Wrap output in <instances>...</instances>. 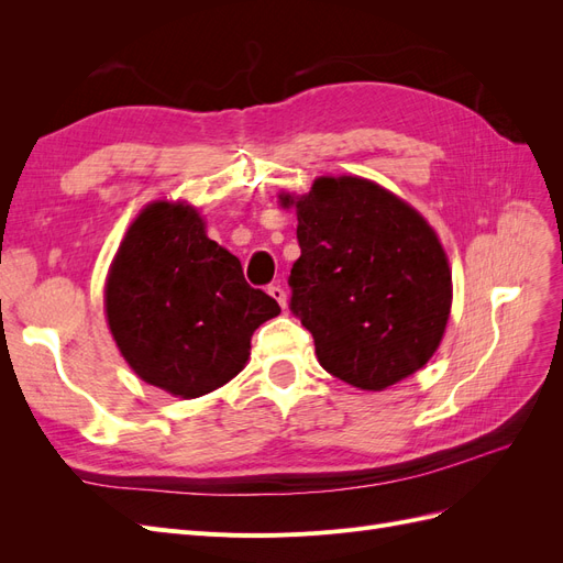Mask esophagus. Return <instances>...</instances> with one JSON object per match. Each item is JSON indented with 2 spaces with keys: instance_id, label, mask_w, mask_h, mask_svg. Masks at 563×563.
<instances>
[{
  "instance_id": "obj_1",
  "label": "esophagus",
  "mask_w": 563,
  "mask_h": 563,
  "mask_svg": "<svg viewBox=\"0 0 563 563\" xmlns=\"http://www.w3.org/2000/svg\"><path fill=\"white\" fill-rule=\"evenodd\" d=\"M267 294H269L272 298H275V300L282 305V308H286V291H284V288H282L279 284L267 286Z\"/></svg>"
}]
</instances>
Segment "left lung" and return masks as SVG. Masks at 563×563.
Instances as JSON below:
<instances>
[{"mask_svg": "<svg viewBox=\"0 0 563 563\" xmlns=\"http://www.w3.org/2000/svg\"><path fill=\"white\" fill-rule=\"evenodd\" d=\"M296 207L300 258L291 312L314 338L319 364L380 391L430 362L451 312V269L434 230L385 187L323 176Z\"/></svg>", "mask_w": 563, "mask_h": 563, "instance_id": "obj_1", "label": "left lung"}]
</instances>
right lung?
I'll return each instance as SVG.
<instances>
[{
    "mask_svg": "<svg viewBox=\"0 0 563 563\" xmlns=\"http://www.w3.org/2000/svg\"><path fill=\"white\" fill-rule=\"evenodd\" d=\"M106 312L139 378L195 399L244 368L253 331L282 310L246 284L240 258L209 240L192 207L155 201L114 255Z\"/></svg>",
    "mask_w": 563,
    "mask_h": 563,
    "instance_id": "obj_1",
    "label": "right lung"
}]
</instances>
